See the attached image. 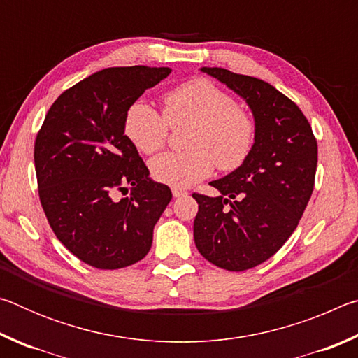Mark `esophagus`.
I'll list each match as a JSON object with an SVG mask.
<instances>
[{
    "label": "esophagus",
    "mask_w": 358,
    "mask_h": 358,
    "mask_svg": "<svg viewBox=\"0 0 358 358\" xmlns=\"http://www.w3.org/2000/svg\"><path fill=\"white\" fill-rule=\"evenodd\" d=\"M172 194H173V197L175 199H178V197H183V196H186V191L185 189H181V187H173L172 189Z\"/></svg>",
    "instance_id": "1"
}]
</instances>
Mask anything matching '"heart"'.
I'll list each match as a JSON object with an SVG mask.
<instances>
[{
	"label": "heart",
	"mask_w": 358,
	"mask_h": 358,
	"mask_svg": "<svg viewBox=\"0 0 358 358\" xmlns=\"http://www.w3.org/2000/svg\"><path fill=\"white\" fill-rule=\"evenodd\" d=\"M169 124H191L185 151H171L150 162L151 177L162 185L186 187L208 177L213 167L222 172L238 169L256 143L252 115L237 107L229 93L207 78H194L164 96V117L143 101L124 113V136L145 155L164 147Z\"/></svg>",
	"instance_id": "1"
}]
</instances>
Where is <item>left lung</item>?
Returning <instances> with one entry per match:
<instances>
[{"mask_svg": "<svg viewBox=\"0 0 358 358\" xmlns=\"http://www.w3.org/2000/svg\"><path fill=\"white\" fill-rule=\"evenodd\" d=\"M201 71L240 94L257 126L250 157L210 183L220 196L192 194L199 252L220 268L243 271L273 256L299 226L314 189L317 142L295 102L270 83L222 68Z\"/></svg>", "mask_w": 358, "mask_h": 358, "instance_id": "1", "label": "left lung"}]
</instances>
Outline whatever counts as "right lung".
Listing matches in <instances>:
<instances>
[{
	"mask_svg": "<svg viewBox=\"0 0 358 358\" xmlns=\"http://www.w3.org/2000/svg\"><path fill=\"white\" fill-rule=\"evenodd\" d=\"M171 68H107L66 90L34 142L39 199L57 238L82 262L117 270L142 260L171 202L124 136V113ZM120 199L118 192L127 193Z\"/></svg>",
	"mask_w": 358,
	"mask_h": 358,
	"instance_id": "add662e5",
	"label": "right lung"
}]
</instances>
